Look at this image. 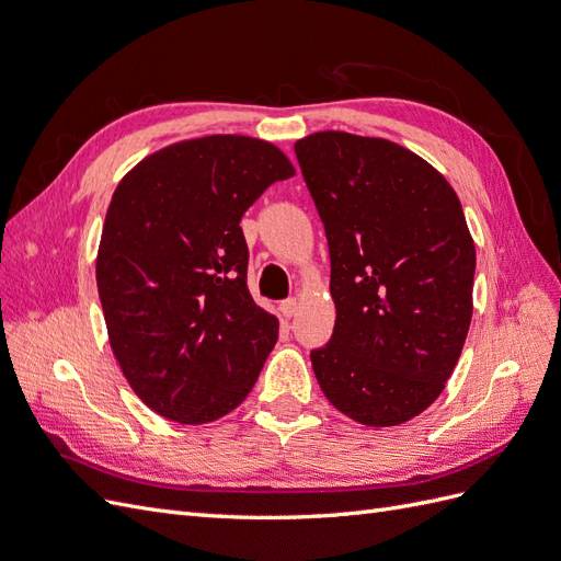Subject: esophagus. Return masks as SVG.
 <instances>
[{"instance_id":"obj_1","label":"esophagus","mask_w":561,"mask_h":561,"mask_svg":"<svg viewBox=\"0 0 561 561\" xmlns=\"http://www.w3.org/2000/svg\"><path fill=\"white\" fill-rule=\"evenodd\" d=\"M280 313H283L285 318H293V316L297 313V299H285V301H280Z\"/></svg>"}]
</instances>
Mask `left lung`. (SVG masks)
Here are the masks:
<instances>
[{
	"mask_svg": "<svg viewBox=\"0 0 561 561\" xmlns=\"http://www.w3.org/2000/svg\"><path fill=\"white\" fill-rule=\"evenodd\" d=\"M330 248L336 320L311 351L325 398L398 426L443 393L472 316L474 243L461 201L396 142L325 130L295 145Z\"/></svg>",
	"mask_w": 561,
	"mask_h": 561,
	"instance_id": "left-lung-1",
	"label": "left lung"
}]
</instances>
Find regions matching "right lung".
Returning <instances> with one entry per match:
<instances>
[{"label": "right lung", "instance_id": "obj_1", "mask_svg": "<svg viewBox=\"0 0 561 561\" xmlns=\"http://www.w3.org/2000/svg\"><path fill=\"white\" fill-rule=\"evenodd\" d=\"M295 175L274 145L210 135L165 147L118 182L95 280L124 377L157 414L208 423L239 407L278 342L248 290L243 213Z\"/></svg>", "mask_w": 561, "mask_h": 561}]
</instances>
